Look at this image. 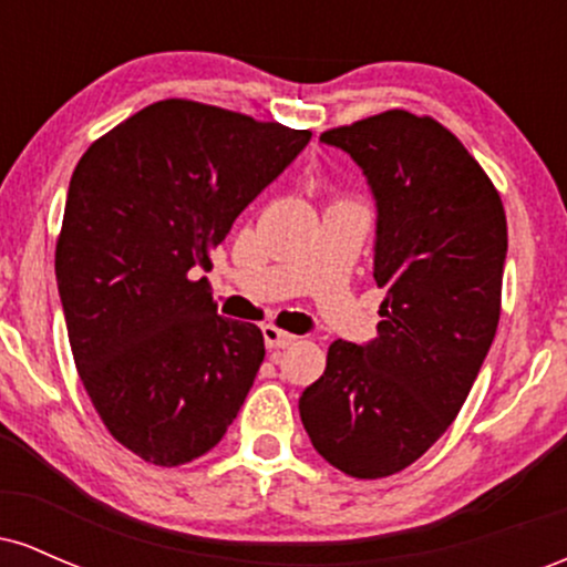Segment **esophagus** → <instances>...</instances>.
Masks as SVG:
<instances>
[{
	"mask_svg": "<svg viewBox=\"0 0 567 567\" xmlns=\"http://www.w3.org/2000/svg\"><path fill=\"white\" fill-rule=\"evenodd\" d=\"M261 333H264V341L269 349H288V347H292V341H296V336L285 333V330L275 328V324H264Z\"/></svg>",
	"mask_w": 567,
	"mask_h": 567,
	"instance_id": "obj_1",
	"label": "esophagus"
}]
</instances>
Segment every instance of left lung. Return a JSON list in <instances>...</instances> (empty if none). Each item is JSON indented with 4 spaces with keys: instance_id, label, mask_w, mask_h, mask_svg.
<instances>
[{
    "instance_id": "obj_1",
    "label": "left lung",
    "mask_w": 567,
    "mask_h": 567,
    "mask_svg": "<svg viewBox=\"0 0 567 567\" xmlns=\"http://www.w3.org/2000/svg\"><path fill=\"white\" fill-rule=\"evenodd\" d=\"M347 152L375 202L379 336L336 341L298 410L315 451L379 480L453 424L498 328L506 216L483 167L429 116H368L320 135Z\"/></svg>"
}]
</instances>
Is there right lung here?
<instances>
[{
    "instance_id": "right-lung-1",
    "label": "right lung",
    "mask_w": 567,
    "mask_h": 567,
    "mask_svg": "<svg viewBox=\"0 0 567 567\" xmlns=\"http://www.w3.org/2000/svg\"><path fill=\"white\" fill-rule=\"evenodd\" d=\"M309 130L159 101L84 152L55 277L76 370L101 421L157 466L205 455L264 362L256 324L210 296V247L285 173Z\"/></svg>"
}]
</instances>
